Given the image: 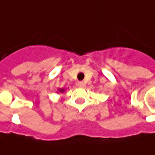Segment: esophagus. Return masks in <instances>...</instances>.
<instances>
[{
    "label": "esophagus",
    "mask_w": 155,
    "mask_h": 155,
    "mask_svg": "<svg viewBox=\"0 0 155 155\" xmlns=\"http://www.w3.org/2000/svg\"><path fill=\"white\" fill-rule=\"evenodd\" d=\"M78 86L80 87V88H84L85 86V83L84 82V81H79L78 82Z\"/></svg>",
    "instance_id": "esophagus-1"
}]
</instances>
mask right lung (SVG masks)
<instances>
[{
    "label": "right lung",
    "instance_id": "right-lung-1",
    "mask_svg": "<svg viewBox=\"0 0 155 155\" xmlns=\"http://www.w3.org/2000/svg\"><path fill=\"white\" fill-rule=\"evenodd\" d=\"M60 92H63V89H60Z\"/></svg>",
    "mask_w": 155,
    "mask_h": 155
}]
</instances>
